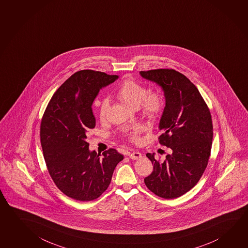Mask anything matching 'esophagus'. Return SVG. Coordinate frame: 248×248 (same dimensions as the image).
<instances>
[{"instance_id": "1", "label": "esophagus", "mask_w": 248, "mask_h": 248, "mask_svg": "<svg viewBox=\"0 0 248 248\" xmlns=\"http://www.w3.org/2000/svg\"><path fill=\"white\" fill-rule=\"evenodd\" d=\"M129 157L132 160H138V159H140L141 157V154L139 151H134V152L129 154Z\"/></svg>"}]
</instances>
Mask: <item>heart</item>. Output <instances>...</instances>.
I'll list each match as a JSON object with an SVG mask.
<instances>
[{
    "label": "heart",
    "instance_id": "obj_1",
    "mask_svg": "<svg viewBox=\"0 0 248 248\" xmlns=\"http://www.w3.org/2000/svg\"><path fill=\"white\" fill-rule=\"evenodd\" d=\"M116 96L129 108H140L142 114L149 120L157 117L163 108V99L160 93L154 91L147 92L145 86L131 79L122 82L116 91ZM108 106V99H102L97 105L100 121H104L107 116ZM141 130L142 127L140 125H135L127 129L126 135L131 140H136Z\"/></svg>",
    "mask_w": 248,
    "mask_h": 248
}]
</instances>
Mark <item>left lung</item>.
<instances>
[{
  "label": "left lung",
  "mask_w": 248,
  "mask_h": 248,
  "mask_svg": "<svg viewBox=\"0 0 248 248\" xmlns=\"http://www.w3.org/2000/svg\"><path fill=\"white\" fill-rule=\"evenodd\" d=\"M140 74L164 93L158 139L170 149L163 162L155 153L146 155L154 170L145 177V185L160 198H178L198 184L207 167L213 137L211 113L198 88L180 72L157 69Z\"/></svg>",
  "instance_id": "obj_1"
}]
</instances>
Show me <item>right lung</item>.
Masks as SVG:
<instances>
[{"label": "right lung", "instance_id": "right-lung-1", "mask_svg": "<svg viewBox=\"0 0 248 248\" xmlns=\"http://www.w3.org/2000/svg\"><path fill=\"white\" fill-rule=\"evenodd\" d=\"M117 75L83 70L70 77L56 91L41 122L44 157L52 180L63 194L78 201L99 198L123 160L114 149L102 154L89 150L87 132L94 128L92 106L101 88Z\"/></svg>", "mask_w": 248, "mask_h": 248}]
</instances>
